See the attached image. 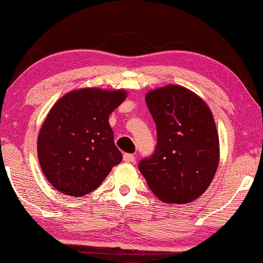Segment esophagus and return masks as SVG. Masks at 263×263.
Listing matches in <instances>:
<instances>
[{
    "label": "esophagus",
    "instance_id": "1",
    "mask_svg": "<svg viewBox=\"0 0 263 263\" xmlns=\"http://www.w3.org/2000/svg\"><path fill=\"white\" fill-rule=\"evenodd\" d=\"M123 161L124 162H134L135 157L133 154H123Z\"/></svg>",
    "mask_w": 263,
    "mask_h": 263
}]
</instances>
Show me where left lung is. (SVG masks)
<instances>
[{
    "label": "left lung",
    "instance_id": "1",
    "mask_svg": "<svg viewBox=\"0 0 263 263\" xmlns=\"http://www.w3.org/2000/svg\"><path fill=\"white\" fill-rule=\"evenodd\" d=\"M157 124L155 153L139 163L148 187L163 203L187 204L206 191L219 163V140L209 105L184 86L148 91Z\"/></svg>",
    "mask_w": 263,
    "mask_h": 263
}]
</instances>
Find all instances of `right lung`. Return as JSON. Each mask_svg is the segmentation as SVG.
Here are the masks:
<instances>
[{
    "label": "right lung",
    "instance_id": "add662e5",
    "mask_svg": "<svg viewBox=\"0 0 263 263\" xmlns=\"http://www.w3.org/2000/svg\"><path fill=\"white\" fill-rule=\"evenodd\" d=\"M127 95L123 89L83 87L65 93L52 106L37 135V159L57 191L85 196L122 161L109 116Z\"/></svg>",
    "mask_w": 263,
    "mask_h": 263
}]
</instances>
